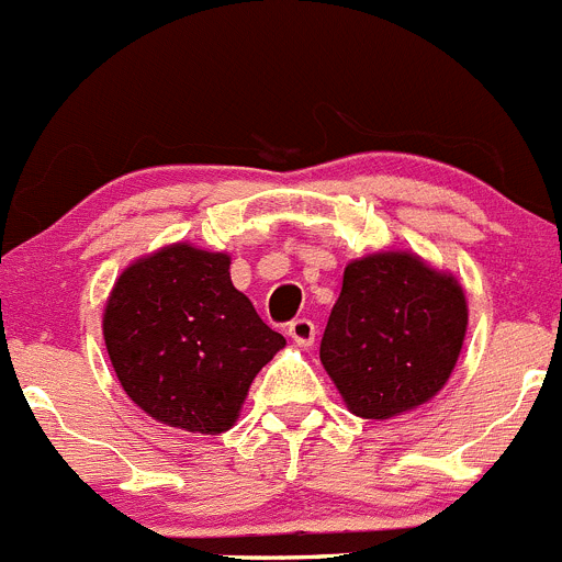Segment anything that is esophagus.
<instances>
[{
  "label": "esophagus",
  "instance_id": "obj_1",
  "mask_svg": "<svg viewBox=\"0 0 562 562\" xmlns=\"http://www.w3.org/2000/svg\"><path fill=\"white\" fill-rule=\"evenodd\" d=\"M314 334H317V330H314L312 319L301 317V319H292V323H290V336H292V341H295V345H301V347L314 345Z\"/></svg>",
  "mask_w": 562,
  "mask_h": 562
}]
</instances>
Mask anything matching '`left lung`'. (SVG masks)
I'll return each mask as SVG.
<instances>
[{"label":"left lung","mask_w":562,"mask_h":562,"mask_svg":"<svg viewBox=\"0 0 562 562\" xmlns=\"http://www.w3.org/2000/svg\"><path fill=\"white\" fill-rule=\"evenodd\" d=\"M469 308L452 272L408 250L352 259L319 361L356 416L392 419L436 397L461 356Z\"/></svg>","instance_id":"8db88e82"}]
</instances>
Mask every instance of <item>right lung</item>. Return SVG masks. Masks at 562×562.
Instances as JSON below:
<instances>
[{
  "label": "right lung",
  "instance_id": "add662e5",
  "mask_svg": "<svg viewBox=\"0 0 562 562\" xmlns=\"http://www.w3.org/2000/svg\"><path fill=\"white\" fill-rule=\"evenodd\" d=\"M232 256L168 245L132 261L104 306L112 370L151 419L228 430L261 367L286 339L232 284Z\"/></svg>",
  "mask_w": 562,
  "mask_h": 562
}]
</instances>
